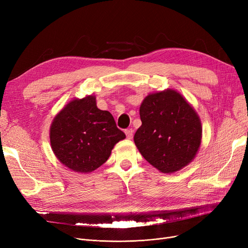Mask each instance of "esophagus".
<instances>
[{"instance_id": "34e87169", "label": "esophagus", "mask_w": 248, "mask_h": 248, "mask_svg": "<svg viewBox=\"0 0 248 248\" xmlns=\"http://www.w3.org/2000/svg\"><path fill=\"white\" fill-rule=\"evenodd\" d=\"M125 135H126V138H127L128 140H131V139L133 138V136H134V129H133V128L126 129V131H125Z\"/></svg>"}]
</instances>
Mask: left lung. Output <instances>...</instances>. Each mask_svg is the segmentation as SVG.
<instances>
[{"label":"left lung","instance_id":"obj_1","mask_svg":"<svg viewBox=\"0 0 248 248\" xmlns=\"http://www.w3.org/2000/svg\"><path fill=\"white\" fill-rule=\"evenodd\" d=\"M141 125L134 140L140 153L162 173H174L196 155L202 125L195 109L176 90L149 94L140 108Z\"/></svg>","mask_w":248,"mask_h":248}]
</instances>
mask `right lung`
Returning <instances> with one entry per match:
<instances>
[{
  "label": "right lung",
  "mask_w": 248,
  "mask_h": 248,
  "mask_svg": "<svg viewBox=\"0 0 248 248\" xmlns=\"http://www.w3.org/2000/svg\"><path fill=\"white\" fill-rule=\"evenodd\" d=\"M124 138L111 113L97 108L93 95L71 100L50 126L52 151L65 167L77 173L96 170Z\"/></svg>",
  "instance_id": "1"
}]
</instances>
